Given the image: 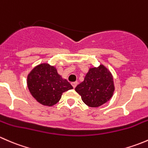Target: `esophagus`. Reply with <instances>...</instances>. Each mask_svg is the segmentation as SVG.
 Returning a JSON list of instances; mask_svg holds the SVG:
<instances>
[{
    "instance_id": "34e87169",
    "label": "esophagus",
    "mask_w": 148,
    "mask_h": 148,
    "mask_svg": "<svg viewBox=\"0 0 148 148\" xmlns=\"http://www.w3.org/2000/svg\"><path fill=\"white\" fill-rule=\"evenodd\" d=\"M77 84H78V82H72V83H71V85H72L73 87L75 88L76 86H77Z\"/></svg>"
}]
</instances>
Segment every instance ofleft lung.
Masks as SVG:
<instances>
[{"mask_svg": "<svg viewBox=\"0 0 148 148\" xmlns=\"http://www.w3.org/2000/svg\"><path fill=\"white\" fill-rule=\"evenodd\" d=\"M75 90L81 95L82 99L86 105L98 107L112 97L114 91L112 76L102 64L91 68L84 82L76 86Z\"/></svg>", "mask_w": 148, "mask_h": 148, "instance_id": "1", "label": "left lung"}]
</instances>
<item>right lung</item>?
I'll list each match as a JSON object with an SVG mask.
<instances>
[{"label": "right lung", "instance_id": "1", "mask_svg": "<svg viewBox=\"0 0 148 148\" xmlns=\"http://www.w3.org/2000/svg\"><path fill=\"white\" fill-rule=\"evenodd\" d=\"M27 85L31 95L43 105L53 106L59 100L63 92L73 89L66 79L58 74L54 66L41 64L28 75Z\"/></svg>", "mask_w": 148, "mask_h": 148}]
</instances>
